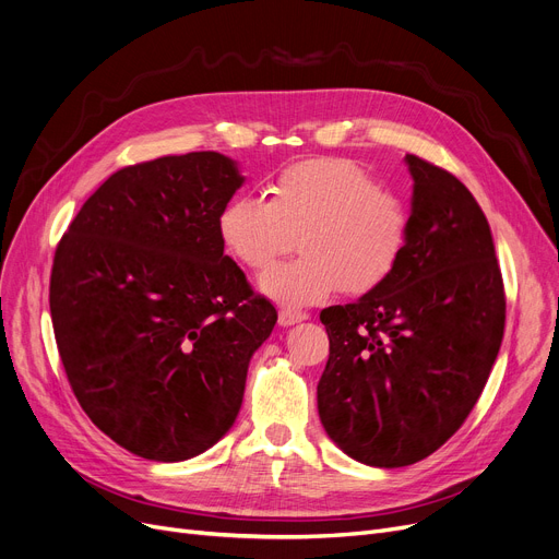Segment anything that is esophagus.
<instances>
[{
    "label": "esophagus",
    "mask_w": 559,
    "mask_h": 559,
    "mask_svg": "<svg viewBox=\"0 0 559 559\" xmlns=\"http://www.w3.org/2000/svg\"><path fill=\"white\" fill-rule=\"evenodd\" d=\"M306 319H308V312H301V310L283 308V310L278 312V324H281L283 329L295 326V324H299V321H306Z\"/></svg>",
    "instance_id": "esophagus-1"
}]
</instances>
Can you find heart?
Wrapping results in <instances>:
<instances>
[{
    "instance_id": "heart-1",
    "label": "heart",
    "mask_w": 559,
    "mask_h": 559,
    "mask_svg": "<svg viewBox=\"0 0 559 559\" xmlns=\"http://www.w3.org/2000/svg\"><path fill=\"white\" fill-rule=\"evenodd\" d=\"M228 255L264 272L292 247L299 258L264 274L260 287L283 306H314L335 289L365 297L383 287L413 238V211L358 163L312 158L276 171L267 201L230 197L217 215Z\"/></svg>"
}]
</instances>
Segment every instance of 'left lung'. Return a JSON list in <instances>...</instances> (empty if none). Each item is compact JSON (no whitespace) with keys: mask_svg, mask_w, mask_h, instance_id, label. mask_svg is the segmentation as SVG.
Returning a JSON list of instances; mask_svg holds the SVG:
<instances>
[{"mask_svg":"<svg viewBox=\"0 0 559 559\" xmlns=\"http://www.w3.org/2000/svg\"><path fill=\"white\" fill-rule=\"evenodd\" d=\"M405 163L413 238L396 274L319 314L331 344L319 419L348 457L383 468L428 457L464 424L506 329L503 276L478 201L451 171L413 154Z\"/></svg>","mask_w":559,"mask_h":559,"instance_id":"8db88e82","label":"left lung"}]
</instances>
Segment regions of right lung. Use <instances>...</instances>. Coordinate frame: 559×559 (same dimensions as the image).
<instances>
[{"instance_id":"right-lung-1","label":"right lung","mask_w":559,"mask_h":559,"mask_svg":"<svg viewBox=\"0 0 559 559\" xmlns=\"http://www.w3.org/2000/svg\"><path fill=\"white\" fill-rule=\"evenodd\" d=\"M242 181L217 152L122 167L56 247L49 310L70 388L140 457L181 462L217 444L278 319L217 233Z\"/></svg>"}]
</instances>
